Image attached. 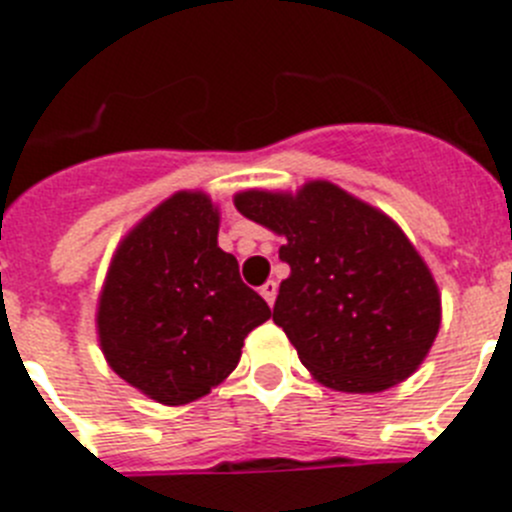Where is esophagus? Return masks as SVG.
Returning a JSON list of instances; mask_svg holds the SVG:
<instances>
[{
	"label": "esophagus",
	"instance_id": "1",
	"mask_svg": "<svg viewBox=\"0 0 512 512\" xmlns=\"http://www.w3.org/2000/svg\"><path fill=\"white\" fill-rule=\"evenodd\" d=\"M277 289H279L277 282H274V279H269V282H266L259 292H261V297L269 302V305H274V300H277Z\"/></svg>",
	"mask_w": 512,
	"mask_h": 512
}]
</instances>
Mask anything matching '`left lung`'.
I'll list each match as a JSON object with an SVG mask.
<instances>
[{
  "label": "left lung",
  "mask_w": 512,
  "mask_h": 512,
  "mask_svg": "<svg viewBox=\"0 0 512 512\" xmlns=\"http://www.w3.org/2000/svg\"><path fill=\"white\" fill-rule=\"evenodd\" d=\"M235 207L284 238L274 323L302 364L338 392H382L423 364L441 325L431 269L392 217L330 182L235 194Z\"/></svg>",
  "instance_id": "obj_1"
}]
</instances>
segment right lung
Instances as JSON below:
<instances>
[{"instance_id": "obj_1", "label": "right lung", "mask_w": 512, "mask_h": 512, "mask_svg": "<svg viewBox=\"0 0 512 512\" xmlns=\"http://www.w3.org/2000/svg\"><path fill=\"white\" fill-rule=\"evenodd\" d=\"M217 228L205 192L171 194L122 238L104 279V359L161 405L207 395L238 366L248 333L271 318L233 253L217 246Z\"/></svg>"}]
</instances>
